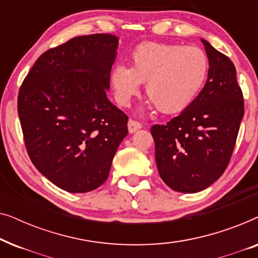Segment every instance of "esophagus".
<instances>
[{"label": "esophagus", "instance_id": "34e87169", "mask_svg": "<svg viewBox=\"0 0 258 258\" xmlns=\"http://www.w3.org/2000/svg\"><path fill=\"white\" fill-rule=\"evenodd\" d=\"M141 128H142V124H141L140 122L135 121V119H129V122H128V130H129L130 134L137 132V130L141 129Z\"/></svg>", "mask_w": 258, "mask_h": 258}]
</instances>
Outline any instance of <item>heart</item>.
Instances as JSON below:
<instances>
[{
	"mask_svg": "<svg viewBox=\"0 0 258 258\" xmlns=\"http://www.w3.org/2000/svg\"><path fill=\"white\" fill-rule=\"evenodd\" d=\"M209 62L202 49L160 42L141 43L130 54V68L118 64L110 74L118 104L128 107L146 82L148 107L164 114L184 110L195 101L207 80Z\"/></svg>",
	"mask_w": 258,
	"mask_h": 258,
	"instance_id": "b5f03b06",
	"label": "heart"
}]
</instances>
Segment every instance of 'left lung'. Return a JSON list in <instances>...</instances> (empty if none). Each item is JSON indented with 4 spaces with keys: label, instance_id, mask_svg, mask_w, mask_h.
<instances>
[{
    "label": "left lung",
    "instance_id": "8db88e82",
    "mask_svg": "<svg viewBox=\"0 0 258 258\" xmlns=\"http://www.w3.org/2000/svg\"><path fill=\"white\" fill-rule=\"evenodd\" d=\"M201 41L209 59L207 83L178 116L165 125L151 126L158 172L178 192H199L221 177L244 114L234 63L209 42Z\"/></svg>",
    "mask_w": 258,
    "mask_h": 258
}]
</instances>
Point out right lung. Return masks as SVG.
Listing matches in <instances>:
<instances>
[{"label":"right lung","mask_w":258,"mask_h":258,"mask_svg":"<svg viewBox=\"0 0 258 258\" xmlns=\"http://www.w3.org/2000/svg\"><path fill=\"white\" fill-rule=\"evenodd\" d=\"M118 37L77 36L49 49L28 73L17 98L24 143L44 177L69 192L107 181L128 135V116L107 97Z\"/></svg>","instance_id":"add662e5"}]
</instances>
